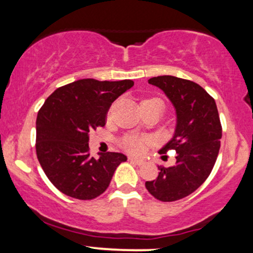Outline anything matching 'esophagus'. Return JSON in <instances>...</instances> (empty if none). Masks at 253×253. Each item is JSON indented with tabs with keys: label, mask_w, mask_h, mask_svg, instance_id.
<instances>
[{
	"label": "esophagus",
	"mask_w": 253,
	"mask_h": 253,
	"mask_svg": "<svg viewBox=\"0 0 253 253\" xmlns=\"http://www.w3.org/2000/svg\"><path fill=\"white\" fill-rule=\"evenodd\" d=\"M130 163L136 164V165H143L145 163V159L143 158H129Z\"/></svg>",
	"instance_id": "esophagus-1"
}]
</instances>
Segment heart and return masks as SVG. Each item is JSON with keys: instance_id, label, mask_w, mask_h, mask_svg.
Here are the masks:
<instances>
[{"instance_id": "b5f03b06", "label": "heart", "mask_w": 253, "mask_h": 253, "mask_svg": "<svg viewBox=\"0 0 253 253\" xmlns=\"http://www.w3.org/2000/svg\"><path fill=\"white\" fill-rule=\"evenodd\" d=\"M143 102H161V103H163V101L159 100V98H149V100H144ZM123 145L127 151H129V152H134V153L140 152L141 149H143V143H141L140 140H138V139H133V138L125 139Z\"/></svg>"}]
</instances>
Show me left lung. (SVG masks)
Masks as SVG:
<instances>
[{"instance_id": "1", "label": "left lung", "mask_w": 253, "mask_h": 253, "mask_svg": "<svg viewBox=\"0 0 253 253\" xmlns=\"http://www.w3.org/2000/svg\"><path fill=\"white\" fill-rule=\"evenodd\" d=\"M149 84L164 92L176 113L172 138L159 150L176 151L173 167H158V177L145 187L163 202L181 200L194 193L210 176L219 155L222 130L214 98L202 86L175 76H158Z\"/></svg>"}]
</instances>
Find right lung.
<instances>
[{"mask_svg": "<svg viewBox=\"0 0 253 253\" xmlns=\"http://www.w3.org/2000/svg\"><path fill=\"white\" fill-rule=\"evenodd\" d=\"M134 85L130 80L83 78L60 86L46 98L37 117V156L58 190L92 200L108 188L114 171L127 161L123 153H89V133L106 125L117 98Z\"/></svg>", "mask_w": 253, "mask_h": 253, "instance_id": "add662e5", "label": "right lung"}]
</instances>
